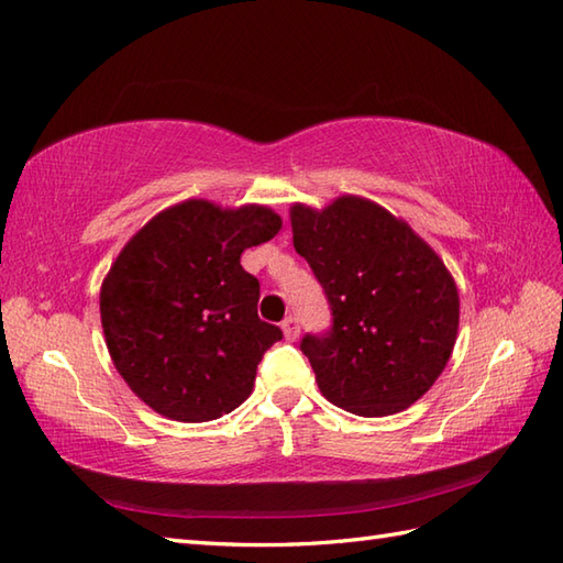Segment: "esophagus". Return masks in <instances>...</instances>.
I'll use <instances>...</instances> for the list:
<instances>
[{
    "instance_id": "1",
    "label": "esophagus",
    "mask_w": 563,
    "mask_h": 563,
    "mask_svg": "<svg viewBox=\"0 0 563 563\" xmlns=\"http://www.w3.org/2000/svg\"><path fill=\"white\" fill-rule=\"evenodd\" d=\"M282 330H284V336L286 340H296L298 336V332H301V328H298V320L294 318V316H289V318H284V322H282Z\"/></svg>"
}]
</instances>
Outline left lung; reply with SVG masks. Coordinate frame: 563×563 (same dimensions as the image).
I'll return each instance as SVG.
<instances>
[{
    "mask_svg": "<svg viewBox=\"0 0 563 563\" xmlns=\"http://www.w3.org/2000/svg\"><path fill=\"white\" fill-rule=\"evenodd\" d=\"M296 253L332 310V328L301 352L320 393L358 417L402 411L453 354L460 298L443 260L402 219L344 195L322 211L291 207Z\"/></svg>",
    "mask_w": 563,
    "mask_h": 563,
    "instance_id": "1",
    "label": "left lung"
}]
</instances>
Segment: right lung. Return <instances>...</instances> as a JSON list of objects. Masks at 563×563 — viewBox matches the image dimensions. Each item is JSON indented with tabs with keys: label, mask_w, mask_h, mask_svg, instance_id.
Returning a JSON list of instances; mask_svg holds the SVG:
<instances>
[{
	"label": "right lung",
	"mask_w": 563,
	"mask_h": 563,
	"mask_svg": "<svg viewBox=\"0 0 563 563\" xmlns=\"http://www.w3.org/2000/svg\"><path fill=\"white\" fill-rule=\"evenodd\" d=\"M279 229L267 207L187 199L136 231L112 262L101 286L108 352L158 415L211 421L253 393L257 364L282 330L260 320V282L241 255Z\"/></svg>",
	"instance_id": "obj_1"
}]
</instances>
